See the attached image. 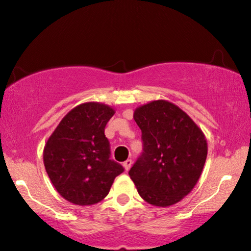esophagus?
Returning <instances> with one entry per match:
<instances>
[{"mask_svg":"<svg viewBox=\"0 0 251 251\" xmlns=\"http://www.w3.org/2000/svg\"><path fill=\"white\" fill-rule=\"evenodd\" d=\"M123 166H124V169H125V171H128L132 166V159H126L125 162L123 163Z\"/></svg>","mask_w":251,"mask_h":251,"instance_id":"esophagus-1","label":"esophagus"}]
</instances>
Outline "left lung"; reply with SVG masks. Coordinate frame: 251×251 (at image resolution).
Masks as SVG:
<instances>
[{"label": "left lung", "instance_id": "8db88e82", "mask_svg": "<svg viewBox=\"0 0 251 251\" xmlns=\"http://www.w3.org/2000/svg\"><path fill=\"white\" fill-rule=\"evenodd\" d=\"M133 117L142 132L143 151L128 175L149 204H176L201 176L208 155L205 136L185 111L164 100L139 106Z\"/></svg>", "mask_w": 251, "mask_h": 251}]
</instances>
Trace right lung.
<instances>
[{
    "label": "right lung",
    "mask_w": 251,
    "mask_h": 251,
    "mask_svg": "<svg viewBox=\"0 0 251 251\" xmlns=\"http://www.w3.org/2000/svg\"><path fill=\"white\" fill-rule=\"evenodd\" d=\"M115 115L111 106L98 102L73 108L47 141L43 163L50 181L66 201L91 205L108 195L113 180L124 172L110 159L106 123Z\"/></svg>",
    "instance_id": "right-lung-1"
}]
</instances>
